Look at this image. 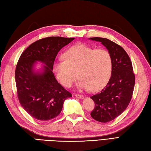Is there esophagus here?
I'll return each mask as SVG.
<instances>
[{
	"mask_svg": "<svg viewBox=\"0 0 151 151\" xmlns=\"http://www.w3.org/2000/svg\"><path fill=\"white\" fill-rule=\"evenodd\" d=\"M75 96L76 98H79V99H83V98H85L83 95H81V94H76Z\"/></svg>",
	"mask_w": 151,
	"mask_h": 151,
	"instance_id": "obj_1",
	"label": "esophagus"
}]
</instances>
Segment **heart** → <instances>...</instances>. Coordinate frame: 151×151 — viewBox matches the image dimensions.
Here are the masks:
<instances>
[{
    "label": "heart",
    "instance_id": "b5f03b06",
    "mask_svg": "<svg viewBox=\"0 0 151 151\" xmlns=\"http://www.w3.org/2000/svg\"><path fill=\"white\" fill-rule=\"evenodd\" d=\"M64 61L55 63L54 73L65 87H70L77 78L79 90L98 91L109 82L112 73L113 59L104 49H95L84 44H78L63 55Z\"/></svg>",
    "mask_w": 151,
    "mask_h": 151
}]
</instances>
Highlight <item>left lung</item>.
<instances>
[{
	"mask_svg": "<svg viewBox=\"0 0 151 151\" xmlns=\"http://www.w3.org/2000/svg\"><path fill=\"white\" fill-rule=\"evenodd\" d=\"M89 40L101 42L113 59L112 73L109 82L99 93L91 96L95 104L91 116L97 121L107 122L114 120L127 108L133 94L135 76L130 58L121 46L100 37Z\"/></svg>",
	"mask_w": 151,
	"mask_h": 151,
	"instance_id": "8db88e82",
	"label": "left lung"
}]
</instances>
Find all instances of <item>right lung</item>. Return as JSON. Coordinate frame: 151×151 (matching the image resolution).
I'll use <instances>...</instances> for the list:
<instances>
[{
  "label": "right lung",
  "instance_id": "obj_1",
  "mask_svg": "<svg viewBox=\"0 0 151 151\" xmlns=\"http://www.w3.org/2000/svg\"><path fill=\"white\" fill-rule=\"evenodd\" d=\"M74 38L47 37L30 44L21 54L15 70L17 96L23 109L39 121H50L62 111L72 94L55 78L53 64L58 52ZM43 64L40 69L35 66Z\"/></svg>",
  "mask_w": 151,
  "mask_h": 151
}]
</instances>
